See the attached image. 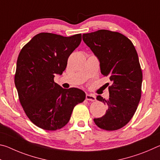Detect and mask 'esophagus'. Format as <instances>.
<instances>
[{
    "label": "esophagus",
    "mask_w": 160,
    "mask_h": 160,
    "mask_svg": "<svg viewBox=\"0 0 160 160\" xmlns=\"http://www.w3.org/2000/svg\"><path fill=\"white\" fill-rule=\"evenodd\" d=\"M86 99L90 100V101H95L96 100V97L93 95V94H86Z\"/></svg>",
    "instance_id": "34e87169"
}]
</instances>
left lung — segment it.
I'll use <instances>...</instances> for the list:
<instances>
[{"instance_id":"1","label":"left lung","mask_w":160,"mask_h":160,"mask_svg":"<svg viewBox=\"0 0 160 160\" xmlns=\"http://www.w3.org/2000/svg\"><path fill=\"white\" fill-rule=\"evenodd\" d=\"M82 39L99 60L102 74L112 82L109 99L97 97L108 109L94 121L102 129L118 130L133 116L141 97L142 74L137 51L126 37L107 29L83 34Z\"/></svg>"}]
</instances>
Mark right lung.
Here are the masks:
<instances>
[{"label":"right lung","instance_id":"right-lung-1","mask_svg":"<svg viewBox=\"0 0 160 160\" xmlns=\"http://www.w3.org/2000/svg\"><path fill=\"white\" fill-rule=\"evenodd\" d=\"M81 40V34L66 37L42 32L35 35L19 54L15 75L19 99L28 117L39 128H63L75 105L85 99L82 90L63 89L53 80L56 75L63 73L68 58Z\"/></svg>","mask_w":160,"mask_h":160}]
</instances>
